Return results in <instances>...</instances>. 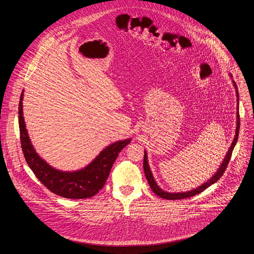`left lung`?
Segmentation results:
<instances>
[{"label": "left lung", "mask_w": 254, "mask_h": 254, "mask_svg": "<svg viewBox=\"0 0 254 254\" xmlns=\"http://www.w3.org/2000/svg\"><path fill=\"white\" fill-rule=\"evenodd\" d=\"M231 76V75H230ZM232 77V76H231ZM233 82V85L235 87V90H236V96H237V122H236V131H235V136L233 138V141L231 143V146L225 156V158L223 159V162L222 164L220 165L219 169L217 170V172L207 181V182H205L204 184H202L201 186L197 187L196 189H193L191 191H187V192H182V193H171V192H166L164 191L163 189H161L158 184L156 183V181L153 177V174H152V171L150 169V166H149V163H148V155H147V152L144 151V156H143V171H144V175H146L147 177V180L149 182V185L151 187V189L153 190V192L160 196L161 198L163 199H167V200H179V199H186V198H189V197H192V196H195L201 192H203L205 189H207L208 187H210L212 184L216 183L217 181H218L223 173L225 172L226 168H227V165L230 161V158H231V155H232V151L235 147L236 144V141H237V138H238V133H239V126H240V123H239V97H238V90H237V86H236V83L232 80Z\"/></svg>", "instance_id": "8db88e82"}]
</instances>
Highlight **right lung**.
Wrapping results in <instances>:
<instances>
[{
    "instance_id": "obj_1",
    "label": "right lung",
    "mask_w": 254,
    "mask_h": 254,
    "mask_svg": "<svg viewBox=\"0 0 254 254\" xmlns=\"http://www.w3.org/2000/svg\"><path fill=\"white\" fill-rule=\"evenodd\" d=\"M23 96L19 102V127L21 147L25 160L40 182L52 193L68 199H85L94 196L104 186L111 169L120 152L130 142V138L116 141L103 149L85 168L63 172L51 167L36 153L31 143L23 117Z\"/></svg>"
}]
</instances>
